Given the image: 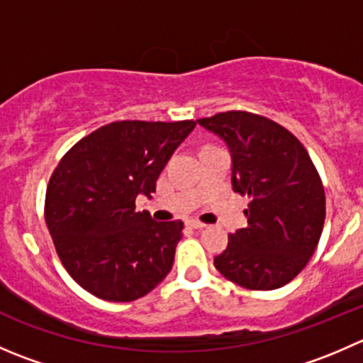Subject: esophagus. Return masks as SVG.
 I'll return each mask as SVG.
<instances>
[{
    "mask_svg": "<svg viewBox=\"0 0 363 363\" xmlns=\"http://www.w3.org/2000/svg\"><path fill=\"white\" fill-rule=\"evenodd\" d=\"M186 225H188L189 228H195V230H203L205 228L203 223L196 221V219H189V221H186Z\"/></svg>",
    "mask_w": 363,
    "mask_h": 363,
    "instance_id": "obj_1",
    "label": "esophagus"
}]
</instances>
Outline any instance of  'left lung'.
Segmentation results:
<instances>
[{"label":"left lung","mask_w":363,"mask_h":363,"mask_svg":"<svg viewBox=\"0 0 363 363\" xmlns=\"http://www.w3.org/2000/svg\"><path fill=\"white\" fill-rule=\"evenodd\" d=\"M196 123L225 142L233 191L251 199L247 226L230 233L216 269L247 290L284 286L307 265L323 230L316 167L295 135L258 113L230 111Z\"/></svg>","instance_id":"left-lung-1"}]
</instances>
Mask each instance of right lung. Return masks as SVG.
<instances>
[{
    "label": "right lung",
    "instance_id": "right-lung-1",
    "mask_svg": "<svg viewBox=\"0 0 363 363\" xmlns=\"http://www.w3.org/2000/svg\"><path fill=\"white\" fill-rule=\"evenodd\" d=\"M195 121H117L77 142L50 175L45 223L77 284L108 302L155 290L174 265L182 221L156 223L135 211L151 196Z\"/></svg>",
    "mask_w": 363,
    "mask_h": 363
}]
</instances>
